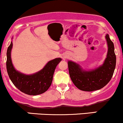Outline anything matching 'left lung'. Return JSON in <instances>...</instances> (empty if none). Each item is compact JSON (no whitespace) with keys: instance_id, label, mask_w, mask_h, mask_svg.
Segmentation results:
<instances>
[{"instance_id":"obj_1","label":"left lung","mask_w":123,"mask_h":123,"mask_svg":"<svg viewBox=\"0 0 123 123\" xmlns=\"http://www.w3.org/2000/svg\"><path fill=\"white\" fill-rule=\"evenodd\" d=\"M108 44V53L102 65L96 68L86 70L79 64L68 61L69 73L73 84L79 90L93 91L100 90L109 82L115 71L116 57L113 43L108 34L105 36Z\"/></svg>"}]
</instances>
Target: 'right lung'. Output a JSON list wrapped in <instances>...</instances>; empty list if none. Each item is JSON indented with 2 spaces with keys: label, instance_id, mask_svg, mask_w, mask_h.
Instances as JSON below:
<instances>
[{
  "label": "right lung",
  "instance_id": "1",
  "mask_svg": "<svg viewBox=\"0 0 123 123\" xmlns=\"http://www.w3.org/2000/svg\"><path fill=\"white\" fill-rule=\"evenodd\" d=\"M12 47V41L7 51L6 68L8 76L14 85L21 92L28 95H37L46 92L51 84L55 69L62 59H54L48 62L40 71L32 74H25L17 70L12 65L11 58Z\"/></svg>",
  "mask_w": 123,
  "mask_h": 123
}]
</instances>
